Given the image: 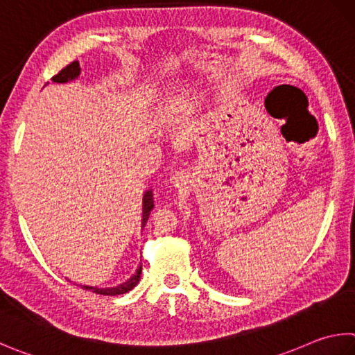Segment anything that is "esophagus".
I'll return each instance as SVG.
<instances>
[{"instance_id":"esophagus-1","label":"esophagus","mask_w":355,"mask_h":355,"mask_svg":"<svg viewBox=\"0 0 355 355\" xmlns=\"http://www.w3.org/2000/svg\"><path fill=\"white\" fill-rule=\"evenodd\" d=\"M182 178H183V177L180 175V173H175V175H173V182H175V183L178 184L180 182H182Z\"/></svg>"}]
</instances>
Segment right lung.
Wrapping results in <instances>:
<instances>
[{
    "label": "right lung",
    "mask_w": 355,
    "mask_h": 355,
    "mask_svg": "<svg viewBox=\"0 0 355 355\" xmlns=\"http://www.w3.org/2000/svg\"><path fill=\"white\" fill-rule=\"evenodd\" d=\"M79 74H80V65H79V62L74 60V62H71L69 65L63 68L62 71H59V73H57L55 76H53V79H51V80H54L57 83H65L68 80L76 79V77ZM152 209H153V194H152V191H147L144 197H143V227L146 225L147 218H149ZM141 272H143V267L139 266L138 270H137V273H135L130 279L122 282V284H119V286L112 287V288H98V287H88V286H83L82 288L89 290V292L98 293V295H105V296L122 295V293H127L128 290H132L135 286L138 284L139 278H141Z\"/></svg>",
    "instance_id": "right-lung-1"
}]
</instances>
